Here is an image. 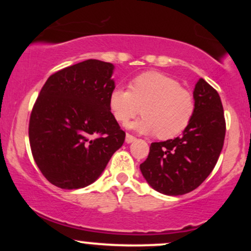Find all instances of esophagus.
Wrapping results in <instances>:
<instances>
[{
    "label": "esophagus",
    "mask_w": 251,
    "mask_h": 251,
    "mask_svg": "<svg viewBox=\"0 0 251 251\" xmlns=\"http://www.w3.org/2000/svg\"><path fill=\"white\" fill-rule=\"evenodd\" d=\"M126 143H127V144H131V143H133L134 142V140H135V137H133V135H132V134H129V133H127V134H126Z\"/></svg>",
    "instance_id": "obj_1"
}]
</instances>
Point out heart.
<instances>
[{"label":"heart","instance_id":"1","mask_svg":"<svg viewBox=\"0 0 251 251\" xmlns=\"http://www.w3.org/2000/svg\"><path fill=\"white\" fill-rule=\"evenodd\" d=\"M129 87L117 86L109 93V111L117 122L126 124L143 107L144 118L129 126L142 133H157L160 139L177 137L191 123L195 98L174 77L146 72L134 77Z\"/></svg>","mask_w":251,"mask_h":251}]
</instances>
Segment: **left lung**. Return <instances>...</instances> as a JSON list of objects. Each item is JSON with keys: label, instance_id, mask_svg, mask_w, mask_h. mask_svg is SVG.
I'll list each match as a JSON object with an SVG mask.
<instances>
[{"label": "left lung", "instance_id": "left-lung-1", "mask_svg": "<svg viewBox=\"0 0 251 251\" xmlns=\"http://www.w3.org/2000/svg\"><path fill=\"white\" fill-rule=\"evenodd\" d=\"M196 109L180 137L152 143L140 171L151 188L160 194H188L214 170L226 137L223 106L217 91L204 79L194 89Z\"/></svg>", "mask_w": 251, "mask_h": 251}]
</instances>
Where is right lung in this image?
Here are the masks:
<instances>
[{
	"mask_svg": "<svg viewBox=\"0 0 251 251\" xmlns=\"http://www.w3.org/2000/svg\"><path fill=\"white\" fill-rule=\"evenodd\" d=\"M114 66L89 59L48 77L29 120V143L37 168L61 189L96 181L125 132L112 116L108 98L116 88Z\"/></svg>",
	"mask_w": 251,
	"mask_h": 251,
	"instance_id": "1",
	"label": "right lung"
}]
</instances>
